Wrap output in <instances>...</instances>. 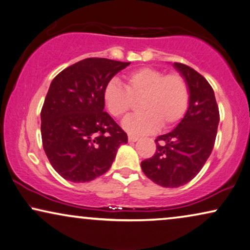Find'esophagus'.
I'll return each instance as SVG.
<instances>
[{"mask_svg":"<svg viewBox=\"0 0 250 250\" xmlns=\"http://www.w3.org/2000/svg\"><path fill=\"white\" fill-rule=\"evenodd\" d=\"M128 141L130 143H135V142L138 141V137H137V136H129Z\"/></svg>","mask_w":250,"mask_h":250,"instance_id":"esophagus-1","label":"esophagus"}]
</instances>
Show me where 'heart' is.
<instances>
[{"instance_id":"obj_1","label":"heart","mask_w":250,"mask_h":250,"mask_svg":"<svg viewBox=\"0 0 250 250\" xmlns=\"http://www.w3.org/2000/svg\"><path fill=\"white\" fill-rule=\"evenodd\" d=\"M125 86L115 80L104 89V103L115 118H122L132 107V98H141V114L129 116L122 127L131 135L151 134L160 125L170 127L181 121L189 101L188 85L177 73L166 75L153 67L135 69L125 75Z\"/></svg>"}]
</instances>
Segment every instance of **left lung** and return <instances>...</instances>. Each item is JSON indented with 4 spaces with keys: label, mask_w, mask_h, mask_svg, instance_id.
Segmentation results:
<instances>
[{
    "label": "left lung",
    "mask_w": 250,
    "mask_h": 250,
    "mask_svg": "<svg viewBox=\"0 0 250 250\" xmlns=\"http://www.w3.org/2000/svg\"><path fill=\"white\" fill-rule=\"evenodd\" d=\"M174 67L188 85L189 101L177 127L155 139L156 151L142 170L164 188H179L199 174L214 148L219 112L214 90L201 74L181 62Z\"/></svg>",
    "instance_id": "1"
}]
</instances>
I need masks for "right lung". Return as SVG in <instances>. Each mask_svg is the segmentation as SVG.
<instances>
[{
    "mask_svg": "<svg viewBox=\"0 0 250 250\" xmlns=\"http://www.w3.org/2000/svg\"><path fill=\"white\" fill-rule=\"evenodd\" d=\"M130 62L86 58L52 80L41 111L42 144L62 178L85 183L111 168L127 134L104 112V89Z\"/></svg>",
    "mask_w": 250,
    "mask_h": 250,
    "instance_id": "obj_1",
    "label": "right lung"
}]
</instances>
